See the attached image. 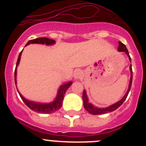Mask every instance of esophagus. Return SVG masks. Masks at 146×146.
<instances>
[{
  "label": "esophagus",
  "mask_w": 146,
  "mask_h": 146,
  "mask_svg": "<svg viewBox=\"0 0 146 146\" xmlns=\"http://www.w3.org/2000/svg\"><path fill=\"white\" fill-rule=\"evenodd\" d=\"M82 72H81L80 70H79V69H77V70H76L75 72H74V77L75 79H80L81 77V76H82Z\"/></svg>",
  "instance_id": "1"
}]
</instances>
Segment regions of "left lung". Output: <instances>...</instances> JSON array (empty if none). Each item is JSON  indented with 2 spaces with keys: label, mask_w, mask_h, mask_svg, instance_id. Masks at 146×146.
Masks as SVG:
<instances>
[{
  "label": "left lung",
  "mask_w": 146,
  "mask_h": 146,
  "mask_svg": "<svg viewBox=\"0 0 146 146\" xmlns=\"http://www.w3.org/2000/svg\"><path fill=\"white\" fill-rule=\"evenodd\" d=\"M119 45H118V50L119 52H125L126 54L127 55V56L129 57V59L131 61V58L129 56V54L128 50L124 44H123L122 42H118ZM130 69V72H131V77H130V81H129V88L126 91V94L124 95L122 99L118 101V102L115 103V104H112L110 106L108 107V108H98L97 107H94L92 104L88 102V99L87 94H86V90L83 91V94H82V100H83V106H84L85 109L89 113H91L92 115H101V114H105V113H110V112H113L114 110L117 109V108H119L121 106V104H123V102L126 100V97L128 96L129 92L130 89H131V82H132V69H131V65H130L129 66Z\"/></svg>",
  "instance_id": "left-lung-1"
}]
</instances>
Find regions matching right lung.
I'll list each match as a JSON object with an SVG mask.
<instances>
[{
  "label": "right lung",
  "instance_id": "obj_1",
  "mask_svg": "<svg viewBox=\"0 0 146 146\" xmlns=\"http://www.w3.org/2000/svg\"><path fill=\"white\" fill-rule=\"evenodd\" d=\"M55 43V41L53 39H50V38H35V39H32L30 40L29 42L26 44L27 45L30 44H46V45H52L54 44ZM22 52L21 51L18 56L17 58V64H16V68H15V84H17V68L18 65H19V63H20V58H21V55H22ZM72 84V82H66L65 84L62 85L60 86V87L59 88L58 91V94L57 96L55 98V99L51 103H47V104H45V103H37V102H31L29 101V100H27L25 98L23 97L22 96L20 93L18 91L19 94H20V97H21L22 100L24 102L25 104H26L27 106L30 108L31 110H33V111L36 112V113H52L54 112L57 111L58 110L60 109L62 106V102H63V99H64V94H65L66 91H67V89L69 88L70 87L71 85ZM17 87V86H16Z\"/></svg>",
  "mask_w": 146,
  "mask_h": 146
}]
</instances>
